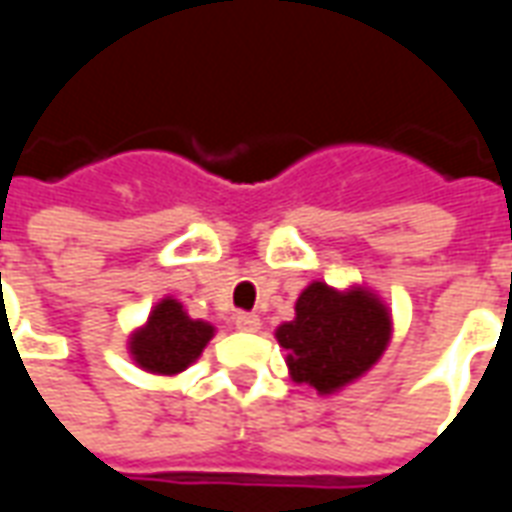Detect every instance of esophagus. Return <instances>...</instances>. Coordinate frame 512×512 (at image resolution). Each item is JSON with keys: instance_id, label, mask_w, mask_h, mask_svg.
<instances>
[{"instance_id": "esophagus-1", "label": "esophagus", "mask_w": 512, "mask_h": 512, "mask_svg": "<svg viewBox=\"0 0 512 512\" xmlns=\"http://www.w3.org/2000/svg\"><path fill=\"white\" fill-rule=\"evenodd\" d=\"M235 329H241V332H257L260 329V318H257L255 312H238L235 315Z\"/></svg>"}]
</instances>
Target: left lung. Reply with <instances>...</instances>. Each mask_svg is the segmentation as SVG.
Wrapping results in <instances>:
<instances>
[{"label": "left lung", "instance_id": "left-lung-1", "mask_svg": "<svg viewBox=\"0 0 512 512\" xmlns=\"http://www.w3.org/2000/svg\"><path fill=\"white\" fill-rule=\"evenodd\" d=\"M277 340L299 384L332 392L376 365L389 343V315L367 290L337 293L312 282L296 301V321L279 326Z\"/></svg>", "mask_w": 512, "mask_h": 512}]
</instances>
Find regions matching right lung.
I'll list each match as a JSON object with an SVG mask.
<instances>
[{
  "label": "right lung",
  "mask_w": 512,
  "mask_h": 512,
  "mask_svg": "<svg viewBox=\"0 0 512 512\" xmlns=\"http://www.w3.org/2000/svg\"><path fill=\"white\" fill-rule=\"evenodd\" d=\"M213 326L191 321L175 299H164L131 340V354L150 373H180L208 345Z\"/></svg>",
  "instance_id": "add662e5"
}]
</instances>
